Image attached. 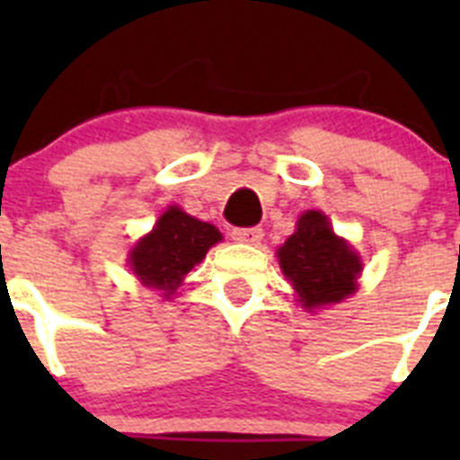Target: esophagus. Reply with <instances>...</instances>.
I'll use <instances>...</instances> for the list:
<instances>
[{"instance_id":"esophagus-1","label":"esophagus","mask_w":460,"mask_h":460,"mask_svg":"<svg viewBox=\"0 0 460 460\" xmlns=\"http://www.w3.org/2000/svg\"><path fill=\"white\" fill-rule=\"evenodd\" d=\"M262 237H265L262 227H234L233 230V239L242 243H260Z\"/></svg>"}]
</instances>
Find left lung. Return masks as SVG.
I'll return each mask as SVG.
<instances>
[{"mask_svg":"<svg viewBox=\"0 0 460 460\" xmlns=\"http://www.w3.org/2000/svg\"><path fill=\"white\" fill-rule=\"evenodd\" d=\"M280 270L292 280L304 308L339 304L357 288L361 262L334 234L323 211H306L296 233L279 249Z\"/></svg>","mask_w":460,"mask_h":460,"instance_id":"left-lung-1","label":"left lung"}]
</instances>
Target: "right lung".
I'll return each instance as SVG.
<instances>
[{"mask_svg":"<svg viewBox=\"0 0 460 460\" xmlns=\"http://www.w3.org/2000/svg\"><path fill=\"white\" fill-rule=\"evenodd\" d=\"M217 242H221L217 227L170 207L152 233L136 243L128 262L145 286L168 296Z\"/></svg>","mask_w":460,"mask_h":460,"instance_id":"add662e5","label":"right lung"}]
</instances>
